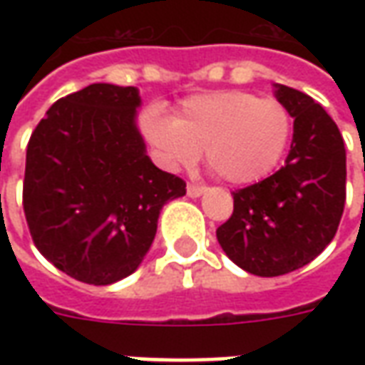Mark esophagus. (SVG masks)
Instances as JSON below:
<instances>
[{"label":"esophagus","mask_w":365,"mask_h":365,"mask_svg":"<svg viewBox=\"0 0 365 365\" xmlns=\"http://www.w3.org/2000/svg\"><path fill=\"white\" fill-rule=\"evenodd\" d=\"M203 193H205V187H203V185L187 183V195H190V197H201Z\"/></svg>","instance_id":"34e87169"}]
</instances>
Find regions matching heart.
I'll use <instances>...</instances> for the list:
<instances>
[{
	"mask_svg": "<svg viewBox=\"0 0 365 365\" xmlns=\"http://www.w3.org/2000/svg\"><path fill=\"white\" fill-rule=\"evenodd\" d=\"M144 135L168 168H190L205 150L207 166L237 185L260 182L291 140L289 111L248 91L190 97L175 117L160 107L144 113Z\"/></svg>",
	"mask_w": 365,
	"mask_h": 365,
	"instance_id": "obj_1",
	"label": "heart"
}]
</instances>
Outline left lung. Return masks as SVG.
I'll use <instances>...</instances> for the list:
<instances>
[{
	"mask_svg": "<svg viewBox=\"0 0 365 365\" xmlns=\"http://www.w3.org/2000/svg\"><path fill=\"white\" fill-rule=\"evenodd\" d=\"M293 117L291 150L275 174L232 193L217 240L238 268L275 277L303 268L330 245L346 201V150L336 123L303 91L274 86Z\"/></svg>",
	"mask_w": 365,
	"mask_h": 365,
	"instance_id": "obj_1",
	"label": "left lung"
}]
</instances>
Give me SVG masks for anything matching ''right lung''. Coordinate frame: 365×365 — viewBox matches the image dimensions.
I'll use <instances>...</instances> for the list:
<instances>
[{"mask_svg": "<svg viewBox=\"0 0 365 365\" xmlns=\"http://www.w3.org/2000/svg\"><path fill=\"white\" fill-rule=\"evenodd\" d=\"M136 88L91 83L62 97L27 146L23 209L44 258L78 282L109 285L135 272L162 207L185 182L162 172L136 127Z\"/></svg>", "mask_w": 365, "mask_h": 365, "instance_id": "obj_1", "label": "right lung"}]
</instances>
